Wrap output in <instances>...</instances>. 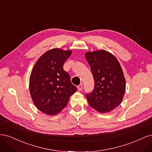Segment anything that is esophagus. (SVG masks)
<instances>
[{"instance_id": "obj_1", "label": "esophagus", "mask_w": 152, "mask_h": 152, "mask_svg": "<svg viewBox=\"0 0 152 152\" xmlns=\"http://www.w3.org/2000/svg\"><path fill=\"white\" fill-rule=\"evenodd\" d=\"M77 89H78V91H81L82 89V85L80 84L79 86H77Z\"/></svg>"}]
</instances>
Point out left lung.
<instances>
[{
  "mask_svg": "<svg viewBox=\"0 0 152 152\" xmlns=\"http://www.w3.org/2000/svg\"><path fill=\"white\" fill-rule=\"evenodd\" d=\"M86 60L94 80V88L86 95L92 108L99 113L111 112L121 104L126 91V79L121 66L105 50L87 52Z\"/></svg>",
  "mask_w": 152,
  "mask_h": 152,
  "instance_id": "1",
  "label": "left lung"
}]
</instances>
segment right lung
<instances>
[{
  "instance_id": "right-lung-1",
  "label": "right lung",
  "mask_w": 152,
  "mask_h": 152,
  "mask_svg": "<svg viewBox=\"0 0 152 152\" xmlns=\"http://www.w3.org/2000/svg\"><path fill=\"white\" fill-rule=\"evenodd\" d=\"M72 50L54 48L44 53L32 69L29 81L31 97L35 107L49 115L60 112L77 88L63 70Z\"/></svg>"
}]
</instances>
